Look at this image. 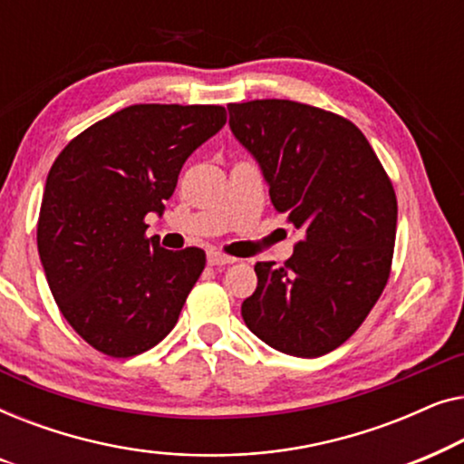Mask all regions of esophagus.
<instances>
[{"instance_id": "1", "label": "esophagus", "mask_w": 464, "mask_h": 464, "mask_svg": "<svg viewBox=\"0 0 464 464\" xmlns=\"http://www.w3.org/2000/svg\"><path fill=\"white\" fill-rule=\"evenodd\" d=\"M207 262H208V266H227V264L237 262V257L224 256V253H219V251H208L207 253Z\"/></svg>"}]
</instances>
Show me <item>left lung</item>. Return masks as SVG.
Here are the masks:
<instances>
[{
    "label": "left lung",
    "instance_id": "1",
    "mask_svg": "<svg viewBox=\"0 0 464 464\" xmlns=\"http://www.w3.org/2000/svg\"><path fill=\"white\" fill-rule=\"evenodd\" d=\"M230 130L256 158L270 200L304 238L285 266L257 262L245 325L314 359L357 332L391 275L397 198L351 120L285 99L230 103Z\"/></svg>",
    "mask_w": 464,
    "mask_h": 464
}]
</instances>
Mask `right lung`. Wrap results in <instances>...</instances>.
Listing matches in <instances>:
<instances>
[{"instance_id":"1","label":"right lung","mask_w":464,"mask_h":464,"mask_svg":"<svg viewBox=\"0 0 464 464\" xmlns=\"http://www.w3.org/2000/svg\"><path fill=\"white\" fill-rule=\"evenodd\" d=\"M226 124L221 105H130L80 132L50 169L37 221L48 287L92 348L124 359L175 327L205 251L145 238L183 162Z\"/></svg>"}]
</instances>
